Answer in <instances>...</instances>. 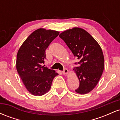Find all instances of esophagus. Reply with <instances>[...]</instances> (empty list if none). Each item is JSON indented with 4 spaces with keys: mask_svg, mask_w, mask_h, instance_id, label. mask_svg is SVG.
I'll list each match as a JSON object with an SVG mask.
<instances>
[{
    "mask_svg": "<svg viewBox=\"0 0 120 120\" xmlns=\"http://www.w3.org/2000/svg\"><path fill=\"white\" fill-rule=\"evenodd\" d=\"M63 73L64 74H67L68 73V70L67 69L64 68V70L63 71Z\"/></svg>",
    "mask_w": 120,
    "mask_h": 120,
    "instance_id": "1",
    "label": "esophagus"
}]
</instances>
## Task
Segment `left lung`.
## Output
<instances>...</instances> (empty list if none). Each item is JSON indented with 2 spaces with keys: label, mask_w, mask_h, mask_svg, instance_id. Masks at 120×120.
Returning <instances> with one entry per match:
<instances>
[{
  "label": "left lung",
  "mask_w": 120,
  "mask_h": 120,
  "mask_svg": "<svg viewBox=\"0 0 120 120\" xmlns=\"http://www.w3.org/2000/svg\"><path fill=\"white\" fill-rule=\"evenodd\" d=\"M79 62L73 70L79 81L75 92L85 94L93 90L102 75L104 59L102 49L94 38L86 30L74 27L59 35Z\"/></svg>",
  "instance_id": "obj_1"
}]
</instances>
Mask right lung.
Here are the masks:
<instances>
[{"label":"right lung","mask_w":120,"mask_h":120,"mask_svg":"<svg viewBox=\"0 0 120 120\" xmlns=\"http://www.w3.org/2000/svg\"><path fill=\"white\" fill-rule=\"evenodd\" d=\"M59 34V31L54 30L37 29L27 37L18 51L17 72L27 90L33 95L47 93L53 78L59 74L42 66L46 59V49Z\"/></svg>","instance_id":"right-lung-1"}]
</instances>
